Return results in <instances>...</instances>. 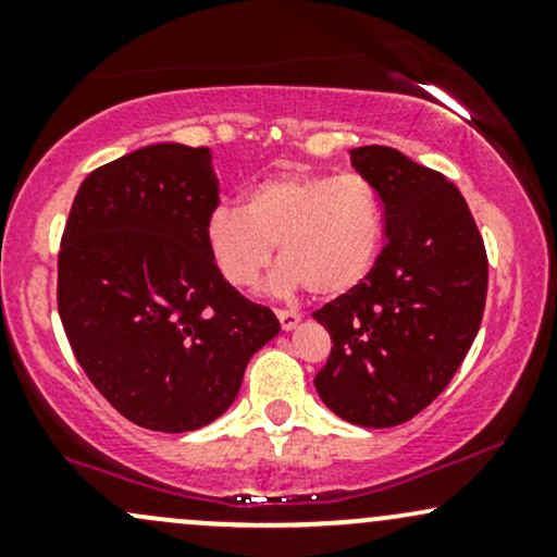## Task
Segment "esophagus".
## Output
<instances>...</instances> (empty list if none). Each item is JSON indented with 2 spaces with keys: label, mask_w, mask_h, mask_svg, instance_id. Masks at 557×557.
Instances as JSON below:
<instances>
[{
  "label": "esophagus",
  "mask_w": 557,
  "mask_h": 557,
  "mask_svg": "<svg viewBox=\"0 0 557 557\" xmlns=\"http://www.w3.org/2000/svg\"><path fill=\"white\" fill-rule=\"evenodd\" d=\"M277 319L283 324V330H293L300 322V314L293 309H277Z\"/></svg>",
  "instance_id": "1"
}]
</instances>
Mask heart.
I'll return each mask as SVG.
<instances>
[{
  "label": "heart",
  "instance_id": "obj_1",
  "mask_svg": "<svg viewBox=\"0 0 557 557\" xmlns=\"http://www.w3.org/2000/svg\"><path fill=\"white\" fill-rule=\"evenodd\" d=\"M382 233V198L354 172H277L246 190L243 209L216 207L203 227L225 283L240 290L257 285L277 246V287L306 285L319 298L343 296L367 277Z\"/></svg>",
  "mask_w": 557,
  "mask_h": 557
}]
</instances>
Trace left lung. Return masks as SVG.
Listing matches in <instances>:
<instances>
[{"label":"left lung","mask_w":557,"mask_h":557,"mask_svg":"<svg viewBox=\"0 0 557 557\" xmlns=\"http://www.w3.org/2000/svg\"><path fill=\"white\" fill-rule=\"evenodd\" d=\"M385 209V248L354 290L314 311L330 359L314 385L359 426H398L437 398L482 324L487 251L469 203L443 172L389 146L350 151Z\"/></svg>","instance_id":"left-lung-1"}]
</instances>
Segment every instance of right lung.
<instances>
[{"mask_svg": "<svg viewBox=\"0 0 557 557\" xmlns=\"http://www.w3.org/2000/svg\"><path fill=\"white\" fill-rule=\"evenodd\" d=\"M220 207L209 149L157 144L94 170L62 233L57 309L94 387L133 424L190 432L225 413L280 332L203 238Z\"/></svg>", "mask_w": 557, "mask_h": 557, "instance_id": "add662e5", "label": "right lung"}]
</instances>
